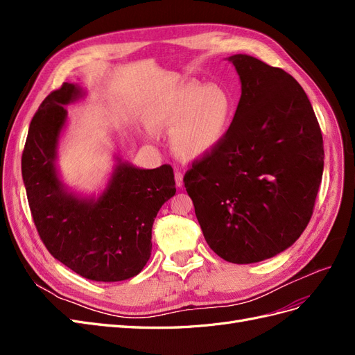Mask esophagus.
I'll return each mask as SVG.
<instances>
[{"instance_id": "esophagus-1", "label": "esophagus", "mask_w": 355, "mask_h": 355, "mask_svg": "<svg viewBox=\"0 0 355 355\" xmlns=\"http://www.w3.org/2000/svg\"><path fill=\"white\" fill-rule=\"evenodd\" d=\"M175 180H176V185L180 188L182 185H184V175H182L180 171H176V173H175Z\"/></svg>"}]
</instances>
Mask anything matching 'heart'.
Instances as JSON below:
<instances>
[{
  "label": "heart",
  "mask_w": 355,
  "mask_h": 355,
  "mask_svg": "<svg viewBox=\"0 0 355 355\" xmlns=\"http://www.w3.org/2000/svg\"><path fill=\"white\" fill-rule=\"evenodd\" d=\"M234 110L232 94L223 85L188 83L149 105L146 121L157 132L173 135L171 149L178 158L197 161L223 141Z\"/></svg>",
  "instance_id": "b5f03b06"
}]
</instances>
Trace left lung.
Returning a JSON list of instances; mask_svg holds the SVG:
<instances>
[{
    "label": "left lung",
    "instance_id": "1",
    "mask_svg": "<svg viewBox=\"0 0 355 355\" xmlns=\"http://www.w3.org/2000/svg\"><path fill=\"white\" fill-rule=\"evenodd\" d=\"M228 60L241 81L237 111L184 184L210 249L232 263H254L305 231L323 176V136L292 75L247 55Z\"/></svg>",
    "mask_w": 355,
    "mask_h": 355
}]
</instances>
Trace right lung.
I'll return each instance as SVG.
<instances>
[{
    "label": "right lung",
    "mask_w": 355,
    "mask_h": 355,
    "mask_svg": "<svg viewBox=\"0 0 355 355\" xmlns=\"http://www.w3.org/2000/svg\"><path fill=\"white\" fill-rule=\"evenodd\" d=\"M81 96L78 85L63 83L32 118L22 154L29 209L40 239L59 262L93 282H123L141 272L151 256L154 219L176 192L173 168H137L118 158L101 197L68 192L55 161L68 115L63 106Z\"/></svg>",
    "instance_id": "obj_1"
}]
</instances>
